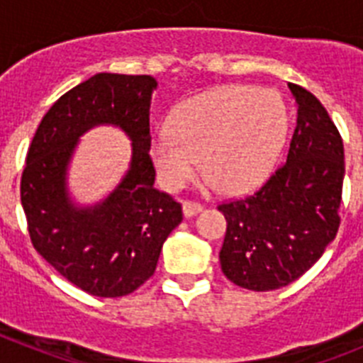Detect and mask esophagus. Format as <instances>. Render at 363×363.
Here are the masks:
<instances>
[{"label":"esophagus","mask_w":363,"mask_h":363,"mask_svg":"<svg viewBox=\"0 0 363 363\" xmlns=\"http://www.w3.org/2000/svg\"><path fill=\"white\" fill-rule=\"evenodd\" d=\"M201 211H203V207H201L200 203H196V201H184V216L185 218L196 216V214L201 213Z\"/></svg>","instance_id":"obj_1"}]
</instances>
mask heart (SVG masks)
<instances>
[{
  "mask_svg": "<svg viewBox=\"0 0 363 363\" xmlns=\"http://www.w3.org/2000/svg\"><path fill=\"white\" fill-rule=\"evenodd\" d=\"M287 127V108L274 91L221 86L185 101L172 129L154 130L150 158L163 187L171 191L184 187L200 163L209 187L247 191L269 174Z\"/></svg>",
  "mask_w": 363,
  "mask_h": 363,
  "instance_id": "obj_1",
  "label": "heart"
}]
</instances>
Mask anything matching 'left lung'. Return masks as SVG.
<instances>
[{
	"label": "left lung",
	"mask_w": 363,
	"mask_h": 363,
	"mask_svg": "<svg viewBox=\"0 0 363 363\" xmlns=\"http://www.w3.org/2000/svg\"><path fill=\"white\" fill-rule=\"evenodd\" d=\"M298 116L287 160L251 196L218 205L227 220L221 271L249 291H274L309 271L340 227L344 142L316 96L289 83Z\"/></svg>",
	"instance_id": "8db88e82"
}]
</instances>
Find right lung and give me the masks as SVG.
<instances>
[{
	"label": "right lung",
	"mask_w": 363,
	"mask_h": 363,
	"mask_svg": "<svg viewBox=\"0 0 363 363\" xmlns=\"http://www.w3.org/2000/svg\"><path fill=\"white\" fill-rule=\"evenodd\" d=\"M152 76L99 72L57 99L38 127L21 176V205L32 245L63 278L92 296L134 293L156 271L182 205L154 189L150 150ZM114 124L131 140L130 171L105 201L74 204L66 187L79 138Z\"/></svg>",
	"instance_id": "1"
}]
</instances>
